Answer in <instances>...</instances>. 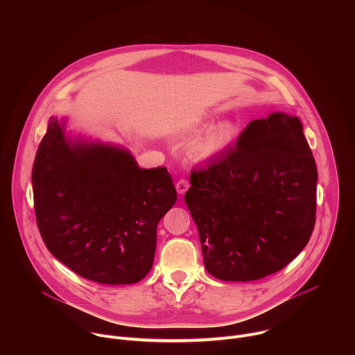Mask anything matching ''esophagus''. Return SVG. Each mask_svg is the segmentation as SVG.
I'll return each mask as SVG.
<instances>
[{"mask_svg": "<svg viewBox=\"0 0 355 355\" xmlns=\"http://www.w3.org/2000/svg\"><path fill=\"white\" fill-rule=\"evenodd\" d=\"M175 188H177V192H178L180 195H184V193L187 192V189L189 188V182H188V180H185V178H180V180L177 181V184H175Z\"/></svg>", "mask_w": 355, "mask_h": 355, "instance_id": "34e87169", "label": "esophagus"}]
</instances>
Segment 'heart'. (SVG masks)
I'll use <instances>...</instances> for the list:
<instances>
[{
  "mask_svg": "<svg viewBox=\"0 0 355 355\" xmlns=\"http://www.w3.org/2000/svg\"><path fill=\"white\" fill-rule=\"evenodd\" d=\"M237 137V126L232 121L216 125L198 146L196 155L200 160H209L220 156L233 144Z\"/></svg>",
  "mask_w": 355,
  "mask_h": 355,
  "instance_id": "heart-1",
  "label": "heart"
}]
</instances>
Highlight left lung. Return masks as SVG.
Returning a JSON list of instances; mask_svg holds the SVG:
<instances>
[{"label": "left lung", "instance_id": "8db88e82", "mask_svg": "<svg viewBox=\"0 0 355 355\" xmlns=\"http://www.w3.org/2000/svg\"><path fill=\"white\" fill-rule=\"evenodd\" d=\"M318 168L297 116L251 121L236 147L191 173L185 204L207 271L256 281L282 270L308 244L316 220Z\"/></svg>", "mask_w": 355, "mask_h": 355}]
</instances>
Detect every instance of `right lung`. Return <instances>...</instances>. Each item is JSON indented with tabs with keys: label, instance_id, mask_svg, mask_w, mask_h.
Here are the masks:
<instances>
[{
	"label": "right lung",
	"instance_id": "add662e5",
	"mask_svg": "<svg viewBox=\"0 0 355 355\" xmlns=\"http://www.w3.org/2000/svg\"><path fill=\"white\" fill-rule=\"evenodd\" d=\"M32 185L40 236L71 271L108 285L148 274L157 225L177 200L166 167L139 168L129 150L71 137L66 119L50 118Z\"/></svg>",
	"mask_w": 355,
	"mask_h": 355
}]
</instances>
